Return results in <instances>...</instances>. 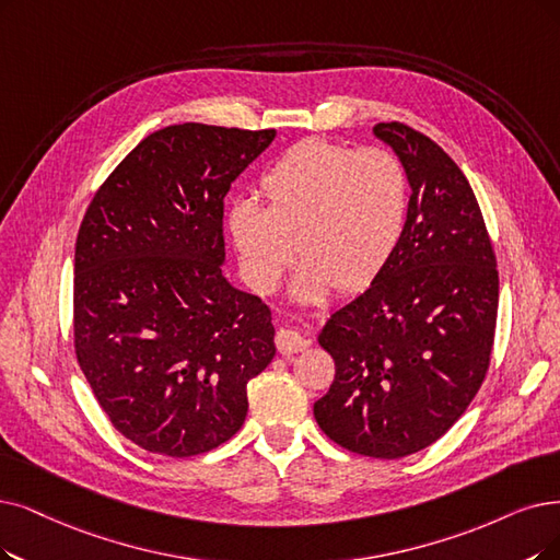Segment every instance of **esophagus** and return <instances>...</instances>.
<instances>
[{
    "label": "esophagus",
    "mask_w": 560,
    "mask_h": 560,
    "mask_svg": "<svg viewBox=\"0 0 560 560\" xmlns=\"http://www.w3.org/2000/svg\"><path fill=\"white\" fill-rule=\"evenodd\" d=\"M276 345H278V351L289 355V353H299L303 349L310 347V340L305 338V335H301L299 330H292V328H280L278 335H276Z\"/></svg>",
    "instance_id": "obj_1"
}]
</instances>
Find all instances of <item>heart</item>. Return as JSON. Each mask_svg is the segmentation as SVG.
I'll use <instances>...</instances> for the list:
<instances>
[{"label": "heart", "instance_id": "obj_1", "mask_svg": "<svg viewBox=\"0 0 560 560\" xmlns=\"http://www.w3.org/2000/svg\"><path fill=\"white\" fill-rule=\"evenodd\" d=\"M266 205L236 202L228 230L241 273L253 292L278 287L296 253L289 299L317 305L335 287L368 289L405 236L409 184L405 167L384 149L303 140L287 149L259 178Z\"/></svg>", "mask_w": 560, "mask_h": 560}]
</instances>
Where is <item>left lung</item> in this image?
Segmentation results:
<instances>
[{
	"instance_id": "8db88e82",
	"label": "left lung",
	"mask_w": 560,
	"mask_h": 560,
	"mask_svg": "<svg viewBox=\"0 0 560 560\" xmlns=\"http://www.w3.org/2000/svg\"><path fill=\"white\" fill-rule=\"evenodd\" d=\"M411 188L397 253L319 332L335 378L315 401L342 448L397 459L428 448L471 405L489 368L497 259L478 199L455 161L405 124H378Z\"/></svg>"
}]
</instances>
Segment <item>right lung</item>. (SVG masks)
<instances>
[{
  "label": "right lung",
  "mask_w": 560,
  "mask_h": 560,
  "mask_svg": "<svg viewBox=\"0 0 560 560\" xmlns=\"http://www.w3.org/2000/svg\"><path fill=\"white\" fill-rule=\"evenodd\" d=\"M276 130L178 124L107 176L75 243L78 363L140 448L190 457L232 439L276 355L271 312L225 273L222 199Z\"/></svg>",
  "instance_id": "right-lung-1"
}]
</instances>
